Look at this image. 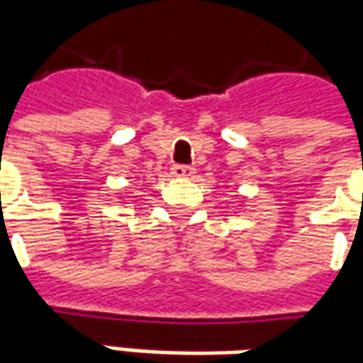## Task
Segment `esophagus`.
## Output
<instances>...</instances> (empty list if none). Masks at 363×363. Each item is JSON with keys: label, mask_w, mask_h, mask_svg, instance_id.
Listing matches in <instances>:
<instances>
[{"label": "esophagus", "mask_w": 363, "mask_h": 363, "mask_svg": "<svg viewBox=\"0 0 363 363\" xmlns=\"http://www.w3.org/2000/svg\"><path fill=\"white\" fill-rule=\"evenodd\" d=\"M171 173H173L174 177H181V179H189V177L194 174V169L190 165H174L173 169H171Z\"/></svg>", "instance_id": "obj_1"}]
</instances>
